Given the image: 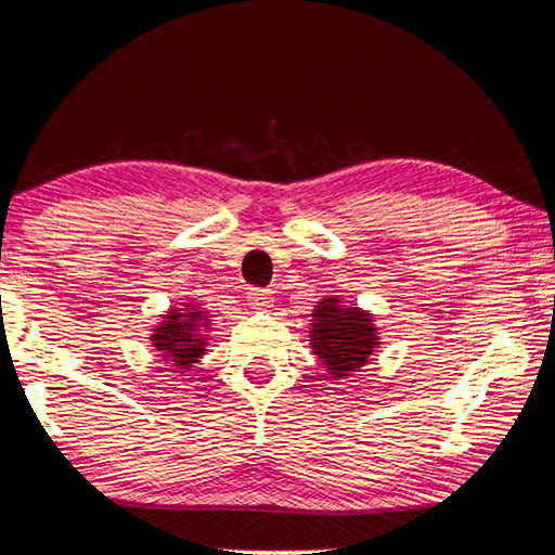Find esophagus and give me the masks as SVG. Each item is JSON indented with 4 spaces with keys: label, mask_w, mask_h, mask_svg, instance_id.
Returning a JSON list of instances; mask_svg holds the SVG:
<instances>
[{
    "label": "esophagus",
    "mask_w": 555,
    "mask_h": 555,
    "mask_svg": "<svg viewBox=\"0 0 555 555\" xmlns=\"http://www.w3.org/2000/svg\"><path fill=\"white\" fill-rule=\"evenodd\" d=\"M247 300H249V306L259 308V310L271 308V302H274L271 300V291H267V288H249Z\"/></svg>",
    "instance_id": "1"
}]
</instances>
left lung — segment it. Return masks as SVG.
Listing matches in <instances>:
<instances>
[{"label": "left lung", "mask_w": 555, "mask_h": 555, "mask_svg": "<svg viewBox=\"0 0 555 555\" xmlns=\"http://www.w3.org/2000/svg\"><path fill=\"white\" fill-rule=\"evenodd\" d=\"M312 318V351L334 379L358 373L377 349L373 318L361 308H346L339 306V298H324Z\"/></svg>", "instance_id": "8db88e82"}]
</instances>
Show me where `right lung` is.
Here are the masks:
<instances>
[{
    "mask_svg": "<svg viewBox=\"0 0 555 555\" xmlns=\"http://www.w3.org/2000/svg\"><path fill=\"white\" fill-rule=\"evenodd\" d=\"M206 327L209 322L204 318V310L192 306L184 310L172 308L168 314H163V322L151 334V341L178 371H190L192 363H197L206 351Z\"/></svg>",
    "mask_w": 555,
    "mask_h": 555,
    "instance_id": "add662e5",
    "label": "right lung"
}]
</instances>
